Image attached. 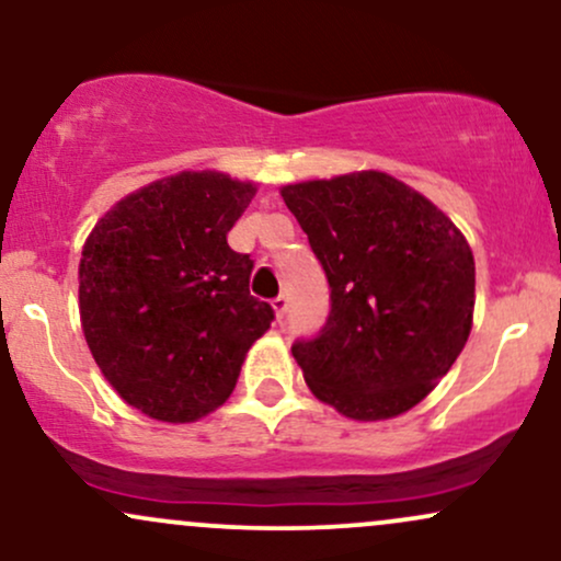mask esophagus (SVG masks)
Listing matches in <instances>:
<instances>
[{
	"mask_svg": "<svg viewBox=\"0 0 561 561\" xmlns=\"http://www.w3.org/2000/svg\"><path fill=\"white\" fill-rule=\"evenodd\" d=\"M272 308H274V313H276V321L285 319V311H287V298H285V295H279V298H274V300H272Z\"/></svg>",
	"mask_w": 561,
	"mask_h": 561,
	"instance_id": "1",
	"label": "esophagus"
}]
</instances>
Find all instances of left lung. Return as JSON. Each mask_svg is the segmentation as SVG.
I'll list each match as a JSON object with an SVG mask.
<instances>
[{"instance_id": "left-lung-1", "label": "left lung", "mask_w": 561, "mask_h": 561, "mask_svg": "<svg viewBox=\"0 0 561 561\" xmlns=\"http://www.w3.org/2000/svg\"><path fill=\"white\" fill-rule=\"evenodd\" d=\"M279 195L332 287L324 330L293 345L306 385L347 420L405 414L448 375L472 332L467 237L385 171L285 184Z\"/></svg>"}]
</instances>
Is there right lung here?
Instances as JSON below:
<instances>
[{
  "label": "right lung",
  "mask_w": 561,
  "mask_h": 561,
  "mask_svg": "<svg viewBox=\"0 0 561 561\" xmlns=\"http://www.w3.org/2000/svg\"><path fill=\"white\" fill-rule=\"evenodd\" d=\"M255 192L221 171H179L121 197L83 242V337L150 420L197 422L227 403L272 327V306L250 295L253 261L227 242Z\"/></svg>",
  "instance_id": "obj_1"
}]
</instances>
